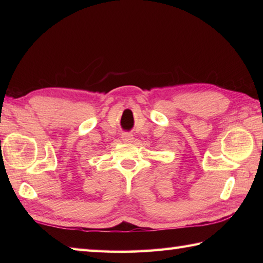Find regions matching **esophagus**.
I'll return each mask as SVG.
<instances>
[{
    "label": "esophagus",
    "instance_id": "1",
    "mask_svg": "<svg viewBox=\"0 0 263 263\" xmlns=\"http://www.w3.org/2000/svg\"><path fill=\"white\" fill-rule=\"evenodd\" d=\"M122 140L124 142H132L133 141V136L131 135V133H123L122 135Z\"/></svg>",
    "mask_w": 263,
    "mask_h": 263
}]
</instances>
